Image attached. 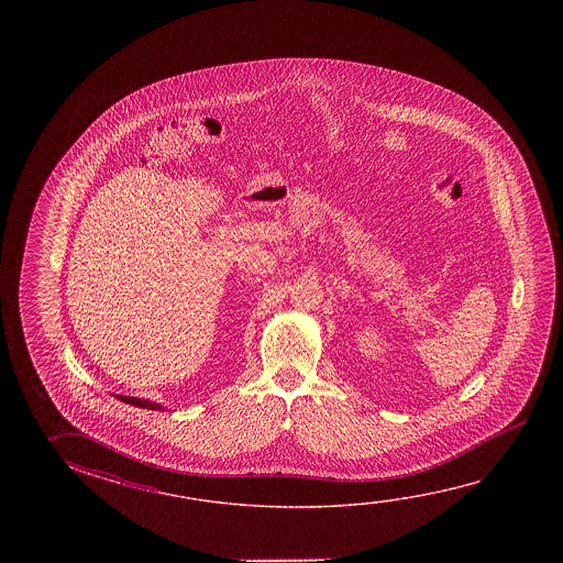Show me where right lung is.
<instances>
[{
	"label": "right lung",
	"instance_id": "1",
	"mask_svg": "<svg viewBox=\"0 0 563 563\" xmlns=\"http://www.w3.org/2000/svg\"><path fill=\"white\" fill-rule=\"evenodd\" d=\"M118 398H120L121 402L139 406V408H147V410H165L163 406L157 405V402H151V400H145V398L123 397V395H118Z\"/></svg>",
	"mask_w": 563,
	"mask_h": 563
}]
</instances>
